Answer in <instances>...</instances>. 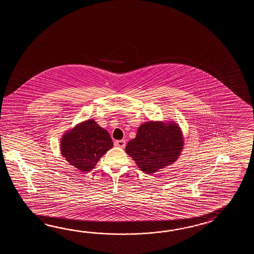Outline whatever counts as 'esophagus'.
<instances>
[{
    "label": "esophagus",
    "instance_id": "obj_1",
    "mask_svg": "<svg viewBox=\"0 0 254 254\" xmlns=\"http://www.w3.org/2000/svg\"><path fill=\"white\" fill-rule=\"evenodd\" d=\"M114 145L120 147V148H125L126 145V142L125 140H115L114 141Z\"/></svg>",
    "mask_w": 254,
    "mask_h": 254
}]
</instances>
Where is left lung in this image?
Returning a JSON list of instances; mask_svg holds the SVG:
<instances>
[{
  "label": "left lung",
  "mask_w": 254,
  "mask_h": 254,
  "mask_svg": "<svg viewBox=\"0 0 254 254\" xmlns=\"http://www.w3.org/2000/svg\"><path fill=\"white\" fill-rule=\"evenodd\" d=\"M184 144V135L176 123L150 121L140 125L125 150L140 171L152 174L177 161Z\"/></svg>",
  "instance_id": "8db88e82"
}]
</instances>
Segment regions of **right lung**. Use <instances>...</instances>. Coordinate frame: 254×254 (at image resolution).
I'll use <instances>...</instances> for the list:
<instances>
[{
    "mask_svg": "<svg viewBox=\"0 0 254 254\" xmlns=\"http://www.w3.org/2000/svg\"><path fill=\"white\" fill-rule=\"evenodd\" d=\"M60 146L62 155L70 165L81 172H90L114 142L106 129L90 119L66 131Z\"/></svg>",
    "mask_w": 254,
    "mask_h": 254,
    "instance_id": "1",
    "label": "right lung"
}]
</instances>
